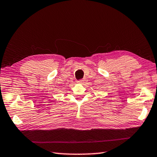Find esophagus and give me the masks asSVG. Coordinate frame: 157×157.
Instances as JSON below:
<instances>
[{
	"mask_svg": "<svg viewBox=\"0 0 157 157\" xmlns=\"http://www.w3.org/2000/svg\"><path fill=\"white\" fill-rule=\"evenodd\" d=\"M84 82H85V80H84V79H80V80H79V81H78V83H79V84H84Z\"/></svg>",
	"mask_w": 157,
	"mask_h": 157,
	"instance_id": "1",
	"label": "esophagus"
}]
</instances>
